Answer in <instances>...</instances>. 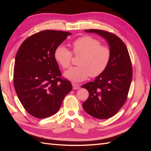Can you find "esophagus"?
<instances>
[{"label":"esophagus","mask_w":151,"mask_h":151,"mask_svg":"<svg viewBox=\"0 0 151 151\" xmlns=\"http://www.w3.org/2000/svg\"><path fill=\"white\" fill-rule=\"evenodd\" d=\"M72 86H73V89H75V90H76V89H79V88H80V86H79V85L76 84H75V83H73V84H72Z\"/></svg>","instance_id":"34e87169"}]
</instances>
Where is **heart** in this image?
<instances>
[{"label":"heart","mask_w":151,"mask_h":151,"mask_svg":"<svg viewBox=\"0 0 151 151\" xmlns=\"http://www.w3.org/2000/svg\"><path fill=\"white\" fill-rule=\"evenodd\" d=\"M73 52L81 55L78 67H74L64 73V76L73 82H80L87 79L89 76L95 77L103 73L110 62L111 52L108 47L101 45L95 38L86 36L75 40L72 43ZM54 59L63 69L70 65L72 53L67 48L61 44L54 52Z\"/></svg>","instance_id":"heart-1"}]
</instances>
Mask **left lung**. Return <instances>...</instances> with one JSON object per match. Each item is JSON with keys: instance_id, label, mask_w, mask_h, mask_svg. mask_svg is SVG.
Instances as JSON below:
<instances>
[{"instance_id": "obj_1", "label": "left lung", "mask_w": 151, "mask_h": 151, "mask_svg": "<svg viewBox=\"0 0 151 151\" xmlns=\"http://www.w3.org/2000/svg\"><path fill=\"white\" fill-rule=\"evenodd\" d=\"M97 34L106 40L111 56L104 71L93 82L84 84L89 97L82 106L92 117L106 119L117 114L127 99L132 78V68L129 51L119 37L106 31L84 30Z\"/></svg>"}]
</instances>
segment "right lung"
<instances>
[{
    "label": "right lung",
    "instance_id": "right-lung-1",
    "mask_svg": "<svg viewBox=\"0 0 151 151\" xmlns=\"http://www.w3.org/2000/svg\"><path fill=\"white\" fill-rule=\"evenodd\" d=\"M71 34L68 32L43 30L28 37L15 56L14 87L28 114L43 119L59 110L65 95L72 90L69 81L61 78L54 59L56 47Z\"/></svg>",
    "mask_w": 151,
    "mask_h": 151
}]
</instances>
